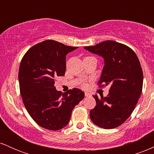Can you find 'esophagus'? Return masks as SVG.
<instances>
[{"instance_id": "esophagus-1", "label": "esophagus", "mask_w": 154, "mask_h": 154, "mask_svg": "<svg viewBox=\"0 0 154 154\" xmlns=\"http://www.w3.org/2000/svg\"><path fill=\"white\" fill-rule=\"evenodd\" d=\"M85 95L86 97H91V93H88V92H85Z\"/></svg>"}]
</instances>
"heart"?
I'll return each mask as SVG.
<instances>
[{"instance_id":"1","label":"heart","mask_w":154,"mask_h":154,"mask_svg":"<svg viewBox=\"0 0 154 154\" xmlns=\"http://www.w3.org/2000/svg\"><path fill=\"white\" fill-rule=\"evenodd\" d=\"M85 86H86V85H85Z\"/></svg>"}]
</instances>
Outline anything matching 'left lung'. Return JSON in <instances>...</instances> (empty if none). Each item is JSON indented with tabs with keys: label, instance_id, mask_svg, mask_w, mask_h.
<instances>
[{
	"label": "left lung",
	"instance_id": "left-lung-1",
	"mask_svg": "<svg viewBox=\"0 0 154 154\" xmlns=\"http://www.w3.org/2000/svg\"><path fill=\"white\" fill-rule=\"evenodd\" d=\"M84 48L103 58L98 83L111 85L106 97L93 95L96 106L90 111L91 119L100 128H117L131 115L142 93L143 75L138 58L131 48L113 40Z\"/></svg>",
	"mask_w": 154,
	"mask_h": 154
}]
</instances>
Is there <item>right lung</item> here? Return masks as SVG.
Wrapping results in <instances>:
<instances>
[{"label": "right lung", "instance_id": "right-lung-1", "mask_svg": "<svg viewBox=\"0 0 154 154\" xmlns=\"http://www.w3.org/2000/svg\"><path fill=\"white\" fill-rule=\"evenodd\" d=\"M77 48L48 40L32 47L22 58L19 70L20 93L27 112L42 128H64L74 108L84 98L81 90L61 93L54 85L55 77L65 75L66 56Z\"/></svg>", "mask_w": 154, "mask_h": 154}]
</instances>
